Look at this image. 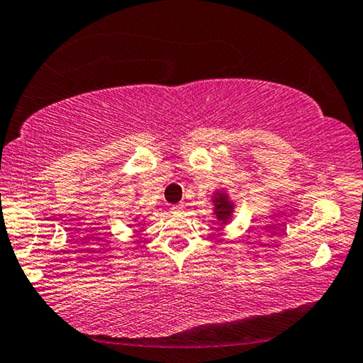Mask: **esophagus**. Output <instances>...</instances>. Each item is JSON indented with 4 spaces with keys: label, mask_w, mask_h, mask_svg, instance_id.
Masks as SVG:
<instances>
[{
    "label": "esophagus",
    "mask_w": 363,
    "mask_h": 363,
    "mask_svg": "<svg viewBox=\"0 0 363 363\" xmlns=\"http://www.w3.org/2000/svg\"><path fill=\"white\" fill-rule=\"evenodd\" d=\"M183 210H185V206L183 205H173L170 208V211L173 213V215H180V213H183Z\"/></svg>",
    "instance_id": "obj_1"
}]
</instances>
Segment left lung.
Returning <instances> with one entry per match:
<instances>
[{"instance_id": "obj_1", "label": "left lung", "mask_w": 363, "mask_h": 363, "mask_svg": "<svg viewBox=\"0 0 363 363\" xmlns=\"http://www.w3.org/2000/svg\"><path fill=\"white\" fill-rule=\"evenodd\" d=\"M213 213L216 215V220L220 225H226L230 223L233 216V210H235V203L230 200V195L226 191H216L213 193Z\"/></svg>"}]
</instances>
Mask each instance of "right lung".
I'll return each mask as SVG.
<instances>
[{
	"mask_svg": "<svg viewBox=\"0 0 363 363\" xmlns=\"http://www.w3.org/2000/svg\"><path fill=\"white\" fill-rule=\"evenodd\" d=\"M137 220V218H133V221H135Z\"/></svg>",
	"mask_w": 363,
	"mask_h": 363,
	"instance_id": "1",
	"label": "right lung"
}]
</instances>
